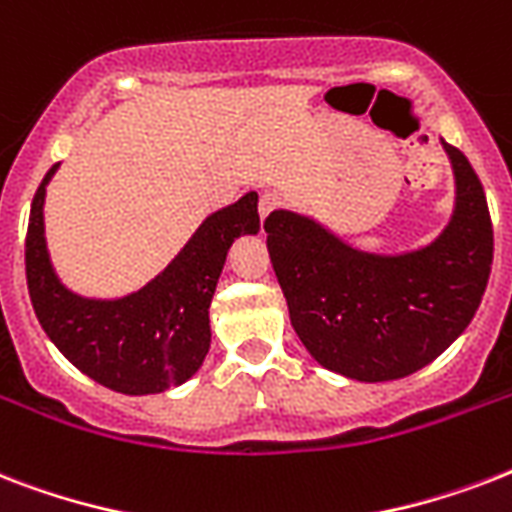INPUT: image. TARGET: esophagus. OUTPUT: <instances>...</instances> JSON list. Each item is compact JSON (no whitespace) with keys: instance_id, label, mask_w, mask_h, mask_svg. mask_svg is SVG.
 Wrapping results in <instances>:
<instances>
[{"instance_id":"esophagus-1","label":"esophagus","mask_w":512,"mask_h":512,"mask_svg":"<svg viewBox=\"0 0 512 512\" xmlns=\"http://www.w3.org/2000/svg\"><path fill=\"white\" fill-rule=\"evenodd\" d=\"M281 207H284V196H281V193L268 191L260 196V217H263V220L271 215V212H276V209H281Z\"/></svg>"}]
</instances>
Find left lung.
<instances>
[{"instance_id": "obj_1", "label": "left lung", "mask_w": 512, "mask_h": 512, "mask_svg": "<svg viewBox=\"0 0 512 512\" xmlns=\"http://www.w3.org/2000/svg\"><path fill=\"white\" fill-rule=\"evenodd\" d=\"M452 223L409 255H364L313 220L265 217L273 271L289 319L316 361L350 380L385 382L438 358L476 316L492 273L494 233L484 185L460 148Z\"/></svg>"}]
</instances>
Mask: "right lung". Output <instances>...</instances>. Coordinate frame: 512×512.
Instances as JSON below:
<instances>
[{"label":"right lung","mask_w":512,"mask_h":512,"mask_svg":"<svg viewBox=\"0 0 512 512\" xmlns=\"http://www.w3.org/2000/svg\"><path fill=\"white\" fill-rule=\"evenodd\" d=\"M31 201L26 233V281L42 329L63 356L100 385L146 396L185 382L209 350V303L225 255L241 233H257V193L204 220L180 255L146 289L122 300L71 295L52 273L44 247V185Z\"/></svg>","instance_id":"1"}]
</instances>
